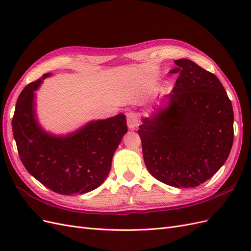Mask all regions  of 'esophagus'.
Wrapping results in <instances>:
<instances>
[{
  "label": "esophagus",
  "mask_w": 251,
  "mask_h": 251,
  "mask_svg": "<svg viewBox=\"0 0 251 251\" xmlns=\"http://www.w3.org/2000/svg\"><path fill=\"white\" fill-rule=\"evenodd\" d=\"M126 121H127V126H128V128H131V130H133V128L137 127L139 126L138 115L136 113H134V112L127 113Z\"/></svg>",
  "instance_id": "esophagus-1"
}]
</instances>
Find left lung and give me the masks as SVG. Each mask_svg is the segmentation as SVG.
Wrapping results in <instances>:
<instances>
[{
  "instance_id": "1",
  "label": "left lung",
  "mask_w": 251,
  "mask_h": 251,
  "mask_svg": "<svg viewBox=\"0 0 251 251\" xmlns=\"http://www.w3.org/2000/svg\"><path fill=\"white\" fill-rule=\"evenodd\" d=\"M179 73L165 108L142 118L138 134L144 163L157 180L195 187L210 179L228 158L233 111L215 74L189 59L175 60Z\"/></svg>"
}]
</instances>
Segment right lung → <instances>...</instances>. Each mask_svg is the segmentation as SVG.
I'll return each instance as SVG.
<instances>
[{"label": "right lung", "instance_id": "obj_1", "mask_svg": "<svg viewBox=\"0 0 251 251\" xmlns=\"http://www.w3.org/2000/svg\"><path fill=\"white\" fill-rule=\"evenodd\" d=\"M50 73L20 94L12 118L13 137L29 174L60 195L86 194L107 179L112 157L127 131L124 114L91 121L67 136L45 132L35 117L34 91Z\"/></svg>", "mask_w": 251, "mask_h": 251}]
</instances>
